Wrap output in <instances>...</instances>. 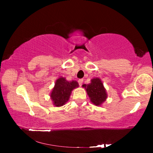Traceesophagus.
<instances>
[{
    "mask_svg": "<svg viewBox=\"0 0 153 153\" xmlns=\"http://www.w3.org/2000/svg\"><path fill=\"white\" fill-rule=\"evenodd\" d=\"M83 82H84V79H79L78 80V83H79V84L80 86H81L82 85Z\"/></svg>",
    "mask_w": 153,
    "mask_h": 153,
    "instance_id": "obj_1",
    "label": "esophagus"
}]
</instances>
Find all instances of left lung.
Listing matches in <instances>:
<instances>
[{"instance_id":"left-lung-1","label":"left lung","mask_w":153,"mask_h":153,"mask_svg":"<svg viewBox=\"0 0 153 153\" xmlns=\"http://www.w3.org/2000/svg\"><path fill=\"white\" fill-rule=\"evenodd\" d=\"M86 90L87 94L90 98V100L95 105H100L107 98V93L103 84L99 78H94L91 83L82 86Z\"/></svg>"}]
</instances>
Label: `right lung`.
Here are the masks:
<instances>
[{
	"label": "right lung",
	"instance_id": "right-lung-1",
	"mask_svg": "<svg viewBox=\"0 0 153 153\" xmlns=\"http://www.w3.org/2000/svg\"><path fill=\"white\" fill-rule=\"evenodd\" d=\"M76 81L68 82L65 78L60 77L56 81L55 87L51 94V97L56 107H61L68 101L73 89L78 87Z\"/></svg>",
	"mask_w": 153,
	"mask_h": 153
}]
</instances>
